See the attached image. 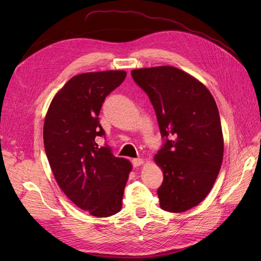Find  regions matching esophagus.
<instances>
[{
    "label": "esophagus",
    "instance_id": "obj_1",
    "mask_svg": "<svg viewBox=\"0 0 261 261\" xmlns=\"http://www.w3.org/2000/svg\"><path fill=\"white\" fill-rule=\"evenodd\" d=\"M132 163H133L134 168H137V167H139V165L143 164V159H140V158H136V159L132 160Z\"/></svg>",
    "mask_w": 261,
    "mask_h": 261
}]
</instances>
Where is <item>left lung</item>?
<instances>
[{
	"label": "left lung",
	"instance_id": "8db88e82",
	"mask_svg": "<svg viewBox=\"0 0 261 261\" xmlns=\"http://www.w3.org/2000/svg\"><path fill=\"white\" fill-rule=\"evenodd\" d=\"M151 101L163 145L154 161L163 171L158 197L163 210L184 212L211 191L223 159L216 101L206 86L184 70L158 66L132 70Z\"/></svg>",
	"mask_w": 261,
	"mask_h": 261
}]
</instances>
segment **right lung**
Instances as JSON below:
<instances>
[{"mask_svg":"<svg viewBox=\"0 0 261 261\" xmlns=\"http://www.w3.org/2000/svg\"><path fill=\"white\" fill-rule=\"evenodd\" d=\"M126 77L124 70L76 75L57 93L43 125L44 150L59 186L77 207L106 218L122 209L132 164L116 158L97 137L106 133L99 113L106 97Z\"/></svg>","mask_w":261,"mask_h":261,"instance_id":"1","label":"right lung"}]
</instances>
